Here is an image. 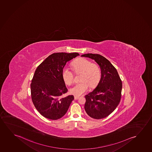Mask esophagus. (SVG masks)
<instances>
[{
    "label": "esophagus",
    "mask_w": 152,
    "mask_h": 152,
    "mask_svg": "<svg viewBox=\"0 0 152 152\" xmlns=\"http://www.w3.org/2000/svg\"><path fill=\"white\" fill-rule=\"evenodd\" d=\"M79 98V96H74V99H75V100H77V99H78Z\"/></svg>",
    "instance_id": "obj_1"
}]
</instances>
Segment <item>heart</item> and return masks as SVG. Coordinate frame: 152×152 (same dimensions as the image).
<instances>
[{
	"mask_svg": "<svg viewBox=\"0 0 152 152\" xmlns=\"http://www.w3.org/2000/svg\"><path fill=\"white\" fill-rule=\"evenodd\" d=\"M74 71L76 74H82L80 81L70 89L72 94L80 96L87 91L89 88L97 86L101 78V71L99 67L92 62L85 58H80L75 61L72 64ZM62 78L64 82L70 85L74 82V74L68 68H63Z\"/></svg>",
	"mask_w": 152,
	"mask_h": 152,
	"instance_id": "heart-1",
	"label": "heart"
}]
</instances>
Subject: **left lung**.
Masks as SVG:
<instances>
[{
	"label": "left lung",
	"instance_id": "1",
	"mask_svg": "<svg viewBox=\"0 0 152 152\" xmlns=\"http://www.w3.org/2000/svg\"><path fill=\"white\" fill-rule=\"evenodd\" d=\"M81 56L94 59L101 69V79L96 88L85 96V110L93 119H103L110 115L120 103L121 79L116 68L103 56L88 53Z\"/></svg>",
	"mask_w": 152,
	"mask_h": 152
}]
</instances>
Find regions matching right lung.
Wrapping results in <instances>:
<instances>
[{"instance_id": "right-lung-1", "label": "right lung", "mask_w": 152, "mask_h": 152, "mask_svg": "<svg viewBox=\"0 0 152 152\" xmlns=\"http://www.w3.org/2000/svg\"><path fill=\"white\" fill-rule=\"evenodd\" d=\"M79 55L78 53H55L37 66L31 83L32 101L42 116L53 120L66 114L73 95L65 97L68 89L62 78L67 62Z\"/></svg>"}]
</instances>
